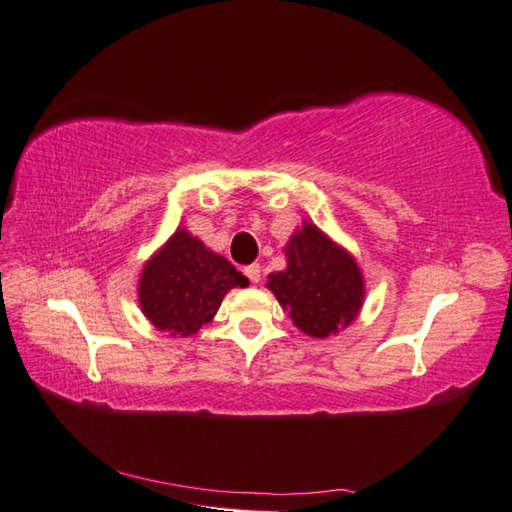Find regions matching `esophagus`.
I'll list each match as a JSON object with an SVG mask.
<instances>
[{
    "mask_svg": "<svg viewBox=\"0 0 512 512\" xmlns=\"http://www.w3.org/2000/svg\"><path fill=\"white\" fill-rule=\"evenodd\" d=\"M244 275L250 279V284H259V279H262V268H259V264H250L244 268Z\"/></svg>",
    "mask_w": 512,
    "mask_h": 512,
    "instance_id": "1",
    "label": "esophagus"
}]
</instances>
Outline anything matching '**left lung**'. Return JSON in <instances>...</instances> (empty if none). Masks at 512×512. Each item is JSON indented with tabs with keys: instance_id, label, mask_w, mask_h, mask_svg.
<instances>
[{
	"instance_id": "left-lung-1",
	"label": "left lung",
	"mask_w": 512,
	"mask_h": 512,
	"mask_svg": "<svg viewBox=\"0 0 512 512\" xmlns=\"http://www.w3.org/2000/svg\"><path fill=\"white\" fill-rule=\"evenodd\" d=\"M286 255L288 268L270 275L268 288L297 328L325 339L350 325L365 295L354 259L308 222L290 239Z\"/></svg>"
}]
</instances>
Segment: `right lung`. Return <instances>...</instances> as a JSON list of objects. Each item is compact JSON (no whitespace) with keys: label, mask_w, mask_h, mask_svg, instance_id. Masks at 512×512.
Instances as JSON below:
<instances>
[{"label":"right lung","mask_w":512,"mask_h":512,"mask_svg":"<svg viewBox=\"0 0 512 512\" xmlns=\"http://www.w3.org/2000/svg\"><path fill=\"white\" fill-rule=\"evenodd\" d=\"M237 286H248V279L231 262L187 231H176L145 266L138 299L158 330L189 336L213 319L226 292Z\"/></svg>","instance_id":"add662e5"}]
</instances>
